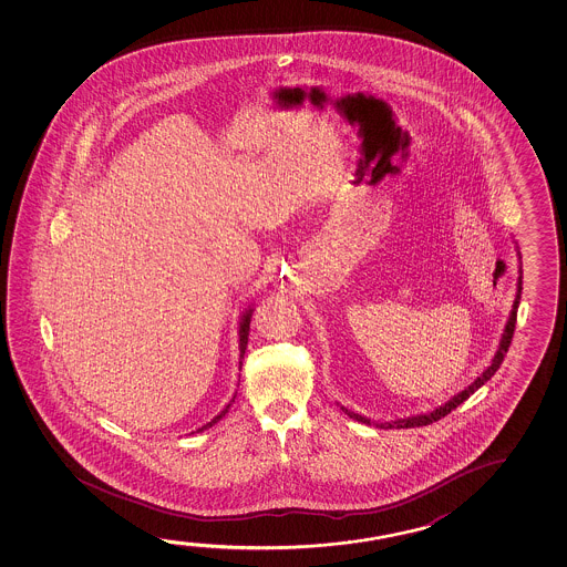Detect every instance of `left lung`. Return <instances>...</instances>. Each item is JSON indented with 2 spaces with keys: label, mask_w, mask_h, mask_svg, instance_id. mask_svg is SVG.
Listing matches in <instances>:
<instances>
[{
  "label": "left lung",
  "mask_w": 567,
  "mask_h": 567,
  "mask_svg": "<svg viewBox=\"0 0 567 567\" xmlns=\"http://www.w3.org/2000/svg\"><path fill=\"white\" fill-rule=\"evenodd\" d=\"M518 259H520V251H518ZM520 277H518V285H516V298H514V305H512L511 316H508V322L504 326V332H502L501 343H498V350L494 353V358H492L491 365L484 370L476 380L468 385V388H464L463 391H458L456 395H453L451 400L445 401L443 405H439V408L433 409V411H429V413H419V415H411V417H401L393 419V421H372L370 417H363L360 413H355V411H350V409L343 408V413L348 415V417L355 419V421H360V423H365V425H373V427L380 429H409V427H421V425H429V423H433V421H439L441 417H445L449 415L453 409L458 408L463 401L468 400L471 395H473L474 391L478 390V388H483L486 381L491 380L494 373L498 372V368H501L502 360H504V355L508 352V348H511L512 336H514V326H516V312H518V305H520V295H522V262Z\"/></svg>",
  "instance_id": "obj_1"
}]
</instances>
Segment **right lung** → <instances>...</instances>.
<instances>
[{"instance_id": "obj_1", "label": "right lung", "mask_w": 567, "mask_h": 567, "mask_svg": "<svg viewBox=\"0 0 567 567\" xmlns=\"http://www.w3.org/2000/svg\"><path fill=\"white\" fill-rule=\"evenodd\" d=\"M251 316H252V307L245 308V312L241 315V320H239V372H241L243 358H245V350H247V342H249V330H251ZM237 398V391H235V395H233L231 401L225 405L217 415H215L212 421H207L205 425L194 431V433H202L205 429L214 427L215 423H219L221 419L225 417V413L229 411V408L233 405V401Z\"/></svg>"}]
</instances>
